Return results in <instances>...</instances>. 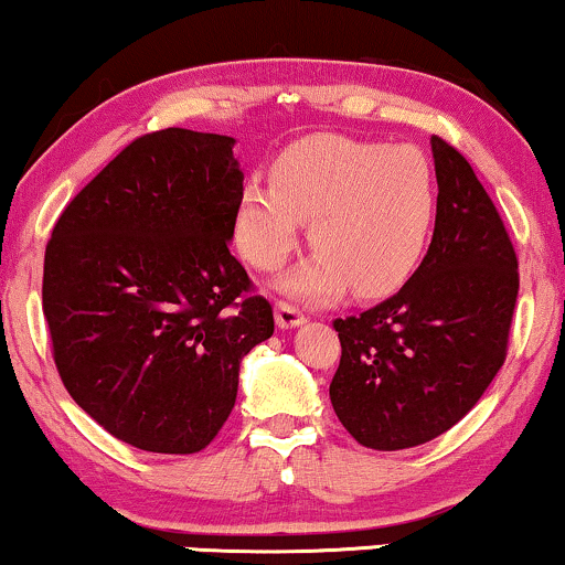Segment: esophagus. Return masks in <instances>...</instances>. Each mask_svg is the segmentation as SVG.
I'll list each match as a JSON object with an SVG mask.
<instances>
[{
  "label": "esophagus",
  "mask_w": 565,
  "mask_h": 565,
  "mask_svg": "<svg viewBox=\"0 0 565 565\" xmlns=\"http://www.w3.org/2000/svg\"><path fill=\"white\" fill-rule=\"evenodd\" d=\"M302 323H307V318L297 310L295 305H287V302L276 305V326L281 328V331H289V328H299Z\"/></svg>",
  "instance_id": "obj_1"
}]
</instances>
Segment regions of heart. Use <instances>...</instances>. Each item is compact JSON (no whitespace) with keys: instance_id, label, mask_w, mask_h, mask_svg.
<instances>
[{"instance_id":"heart-1","label":"heart","mask_w":565,"mask_h":565,"mask_svg":"<svg viewBox=\"0 0 565 565\" xmlns=\"http://www.w3.org/2000/svg\"><path fill=\"white\" fill-rule=\"evenodd\" d=\"M438 184L414 146H385L320 135L278 156L274 182L242 184L234 239L249 266L274 270L289 258L307 224L316 253L278 278L284 295L333 302L396 291L430 245Z\"/></svg>"}]
</instances>
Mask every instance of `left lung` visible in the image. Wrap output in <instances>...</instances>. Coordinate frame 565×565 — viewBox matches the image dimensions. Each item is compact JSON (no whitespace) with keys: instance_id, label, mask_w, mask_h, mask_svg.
Returning <instances> with one entry per match:
<instances>
[{"instance_id":"1","label":"left lung","mask_w":565,"mask_h":565,"mask_svg":"<svg viewBox=\"0 0 565 565\" xmlns=\"http://www.w3.org/2000/svg\"><path fill=\"white\" fill-rule=\"evenodd\" d=\"M438 211L425 260L394 297L335 320L331 404L352 438L398 451L451 430L505 360L519 263L469 161L430 138Z\"/></svg>"}]
</instances>
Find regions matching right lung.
Instances as JSON below:
<instances>
[{"label":"right lung","instance_id":"1","mask_svg":"<svg viewBox=\"0 0 565 565\" xmlns=\"http://www.w3.org/2000/svg\"><path fill=\"white\" fill-rule=\"evenodd\" d=\"M234 138L142 135L77 192L44 258V316L64 388L106 433L195 454L237 402L239 362L274 335L230 253Z\"/></svg>","mask_w":565,"mask_h":565}]
</instances>
